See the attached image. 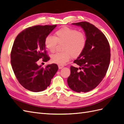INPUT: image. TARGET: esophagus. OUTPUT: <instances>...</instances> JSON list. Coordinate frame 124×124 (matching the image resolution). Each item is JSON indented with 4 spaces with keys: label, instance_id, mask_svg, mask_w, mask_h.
<instances>
[{
    "label": "esophagus",
    "instance_id": "34e87169",
    "mask_svg": "<svg viewBox=\"0 0 124 124\" xmlns=\"http://www.w3.org/2000/svg\"><path fill=\"white\" fill-rule=\"evenodd\" d=\"M63 67V65H59V69H62Z\"/></svg>",
    "mask_w": 124,
    "mask_h": 124
}]
</instances>
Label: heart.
<instances>
[{
	"instance_id": "heart-1",
	"label": "heart",
	"mask_w": 124,
	"mask_h": 124,
	"mask_svg": "<svg viewBox=\"0 0 124 124\" xmlns=\"http://www.w3.org/2000/svg\"><path fill=\"white\" fill-rule=\"evenodd\" d=\"M57 43L64 44L63 52L53 54L51 57L52 62L59 65H64L71 59L80 56L85 49L87 37L85 34L68 27L57 30L54 37L48 35L44 40V45L47 50L53 52L55 51Z\"/></svg>"
}]
</instances>
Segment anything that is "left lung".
<instances>
[{
    "instance_id": "1",
    "label": "left lung",
    "mask_w": 124,
    "mask_h": 124,
    "mask_svg": "<svg viewBox=\"0 0 124 124\" xmlns=\"http://www.w3.org/2000/svg\"><path fill=\"white\" fill-rule=\"evenodd\" d=\"M85 31L87 44L82 53L74 61L79 68L71 66L67 81L77 93H86L101 82L110 63V48L106 37L98 28L87 22L73 23Z\"/></svg>"
}]
</instances>
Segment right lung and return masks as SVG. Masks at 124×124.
<instances>
[{
	"label": "right lung",
	"mask_w": 124,
	"mask_h": 124,
	"mask_svg": "<svg viewBox=\"0 0 124 124\" xmlns=\"http://www.w3.org/2000/svg\"><path fill=\"white\" fill-rule=\"evenodd\" d=\"M56 25H36L26 28L17 36L11 49V64L16 78L23 87L33 92L45 90L58 70L57 64L45 67L37 65V61L47 62L44 40Z\"/></svg>",
	"instance_id": "1"
}]
</instances>
